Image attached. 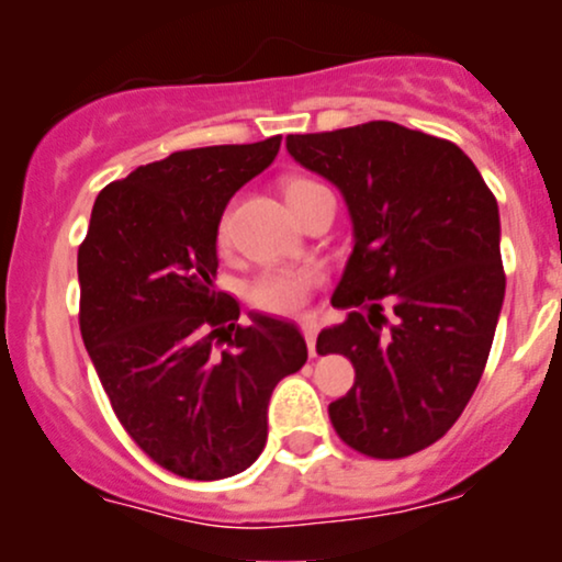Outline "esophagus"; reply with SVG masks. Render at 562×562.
<instances>
[{
	"instance_id": "obj_1",
	"label": "esophagus",
	"mask_w": 562,
	"mask_h": 562,
	"mask_svg": "<svg viewBox=\"0 0 562 562\" xmlns=\"http://www.w3.org/2000/svg\"><path fill=\"white\" fill-rule=\"evenodd\" d=\"M301 333H303V338H306L308 353H317V333H319L317 319L303 317V319H301Z\"/></svg>"
}]
</instances>
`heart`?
Returning a JSON list of instances; mask_svg holds the SVG:
<instances>
[{
    "label": "heart",
    "mask_w": 562,
    "mask_h": 562,
    "mask_svg": "<svg viewBox=\"0 0 562 562\" xmlns=\"http://www.w3.org/2000/svg\"><path fill=\"white\" fill-rule=\"evenodd\" d=\"M314 190H322V184L314 182V179L293 177L285 182V200L295 203V200L306 198ZM218 243H227V216L218 224ZM317 269H269L250 285V301L263 308V312L293 314L303 308V303L308 299V290L317 285Z\"/></svg>",
    "instance_id": "1"
}]
</instances>
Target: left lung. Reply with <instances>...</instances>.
I'll return each mask as SVG.
<instances>
[{
  "mask_svg": "<svg viewBox=\"0 0 562 562\" xmlns=\"http://www.w3.org/2000/svg\"><path fill=\"white\" fill-rule=\"evenodd\" d=\"M285 145L338 187L353 227L333 293L348 317L317 338L357 370L330 404L335 434L378 460L415 454L457 423L492 351L505 301L496 198L454 142L393 121Z\"/></svg>",
  "mask_w": 562,
  "mask_h": 562,
  "instance_id": "left-lung-1",
  "label": "left lung"
}]
</instances>
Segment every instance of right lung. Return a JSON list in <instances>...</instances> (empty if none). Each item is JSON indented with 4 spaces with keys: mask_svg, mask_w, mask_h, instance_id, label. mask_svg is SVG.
<instances>
[{
    "mask_svg": "<svg viewBox=\"0 0 562 562\" xmlns=\"http://www.w3.org/2000/svg\"><path fill=\"white\" fill-rule=\"evenodd\" d=\"M280 139L139 166L97 195L79 248V325L102 389L134 443L182 479L254 465L274 385L306 364L293 322L250 314L237 325L240 303L214 285L224 209Z\"/></svg>",
    "mask_w": 562,
    "mask_h": 562,
    "instance_id": "right-lung-1",
    "label": "right lung"
}]
</instances>
